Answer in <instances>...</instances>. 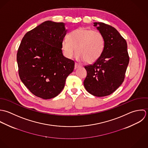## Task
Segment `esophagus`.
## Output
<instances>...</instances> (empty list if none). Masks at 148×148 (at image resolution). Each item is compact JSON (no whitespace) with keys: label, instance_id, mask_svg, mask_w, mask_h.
<instances>
[{"label":"esophagus","instance_id":"34e87169","mask_svg":"<svg viewBox=\"0 0 148 148\" xmlns=\"http://www.w3.org/2000/svg\"><path fill=\"white\" fill-rule=\"evenodd\" d=\"M81 67V66L79 64H78L77 63H75V69H78V68Z\"/></svg>","mask_w":148,"mask_h":148}]
</instances>
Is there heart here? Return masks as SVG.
Listing matches in <instances>:
<instances>
[{"instance_id": "1", "label": "heart", "mask_w": 148, "mask_h": 148, "mask_svg": "<svg viewBox=\"0 0 148 148\" xmlns=\"http://www.w3.org/2000/svg\"><path fill=\"white\" fill-rule=\"evenodd\" d=\"M105 47V38L101 32L85 27L73 30L62 42L64 56L71 58L77 51L76 58L91 64L99 59Z\"/></svg>"}]
</instances>
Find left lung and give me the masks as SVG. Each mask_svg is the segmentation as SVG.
Instances as JSON below:
<instances>
[{
  "instance_id": "1",
  "label": "left lung",
  "mask_w": 148,
  "mask_h": 148,
  "mask_svg": "<svg viewBox=\"0 0 148 148\" xmlns=\"http://www.w3.org/2000/svg\"><path fill=\"white\" fill-rule=\"evenodd\" d=\"M94 26L102 34L105 47L101 58L85 67L87 76L84 84L90 94L105 97L115 91L124 81L129 62L127 43L113 27L101 22Z\"/></svg>"
}]
</instances>
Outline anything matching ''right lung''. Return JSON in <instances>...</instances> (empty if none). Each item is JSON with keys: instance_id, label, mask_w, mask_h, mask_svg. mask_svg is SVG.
I'll return each mask as SVG.
<instances>
[{"instance_id": "obj_1", "label": "right lung", "mask_w": 148, "mask_h": 148, "mask_svg": "<svg viewBox=\"0 0 148 148\" xmlns=\"http://www.w3.org/2000/svg\"><path fill=\"white\" fill-rule=\"evenodd\" d=\"M65 23L47 21L27 32L19 47L16 60L20 78L35 96H57L74 69V62L62 54Z\"/></svg>"}]
</instances>
